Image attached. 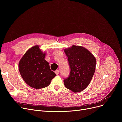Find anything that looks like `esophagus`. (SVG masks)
<instances>
[{
  "mask_svg": "<svg viewBox=\"0 0 122 122\" xmlns=\"http://www.w3.org/2000/svg\"><path fill=\"white\" fill-rule=\"evenodd\" d=\"M59 72H60V71H59V70H56V71H55V73L56 75H58L59 74Z\"/></svg>",
  "mask_w": 122,
  "mask_h": 122,
  "instance_id": "obj_1",
  "label": "esophagus"
}]
</instances>
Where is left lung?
Masks as SVG:
<instances>
[{
	"label": "left lung",
	"instance_id": "obj_1",
	"mask_svg": "<svg viewBox=\"0 0 122 122\" xmlns=\"http://www.w3.org/2000/svg\"><path fill=\"white\" fill-rule=\"evenodd\" d=\"M71 69L68 78L64 80L66 88L74 92L84 91L90 83L95 71L96 59L86 48L73 46L65 49Z\"/></svg>",
	"mask_w": 122,
	"mask_h": 122
}]
</instances>
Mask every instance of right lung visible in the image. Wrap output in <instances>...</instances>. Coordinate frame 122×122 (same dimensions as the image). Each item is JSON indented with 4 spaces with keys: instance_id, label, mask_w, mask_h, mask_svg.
I'll list each match as a JSON object with an SVG mask.
<instances>
[{
    "instance_id": "obj_1",
    "label": "right lung",
    "mask_w": 122,
    "mask_h": 122,
    "mask_svg": "<svg viewBox=\"0 0 122 122\" xmlns=\"http://www.w3.org/2000/svg\"><path fill=\"white\" fill-rule=\"evenodd\" d=\"M46 53L35 46L30 48L19 63V70L26 84L35 89L49 86L56 74L50 70L49 63L44 59Z\"/></svg>"
}]
</instances>
